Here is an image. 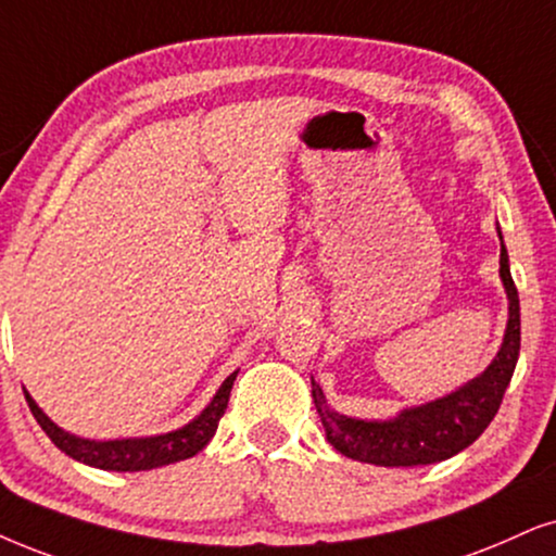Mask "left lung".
<instances>
[{
  "label": "left lung",
  "instance_id": "8db88e82",
  "mask_svg": "<svg viewBox=\"0 0 556 556\" xmlns=\"http://www.w3.org/2000/svg\"><path fill=\"white\" fill-rule=\"evenodd\" d=\"M501 279L508 294V326H505L503 346L480 377L452 395L418 407H405L388 420H362L330 410L320 384L311 377L313 403L326 428V439L336 452L377 467H424L444 462L480 439L503 403L521 351V305L510 277L503 236Z\"/></svg>",
  "mask_w": 556,
  "mask_h": 556
}]
</instances>
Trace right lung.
Wrapping results in <instances>:
<instances>
[{
    "label": "right lung",
    "instance_id": "obj_1",
    "mask_svg": "<svg viewBox=\"0 0 556 556\" xmlns=\"http://www.w3.org/2000/svg\"><path fill=\"white\" fill-rule=\"evenodd\" d=\"M236 375L238 371H233V375L220 384V390L215 392V397L210 400L205 410H202L194 420H189L187 426L161 435H146V439H79V435L55 426L30 397V392H25V400L27 405H30L35 420H38L48 439H51L63 454H68L72 459L84 462V465L89 467L110 469V472H140V469H156L164 465H174V462L189 459V456L202 452V448L210 444V439L215 435L217 424H220L223 413H226L228 407L230 388H233Z\"/></svg>",
    "mask_w": 556,
    "mask_h": 556
}]
</instances>
